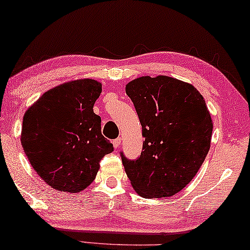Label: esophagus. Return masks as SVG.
<instances>
[{"instance_id":"obj_1","label":"esophagus","mask_w":250,"mask_h":250,"mask_svg":"<svg viewBox=\"0 0 250 250\" xmlns=\"http://www.w3.org/2000/svg\"><path fill=\"white\" fill-rule=\"evenodd\" d=\"M120 145H121V138H118V139L113 140V146L115 149H118L119 147H120Z\"/></svg>"}]
</instances>
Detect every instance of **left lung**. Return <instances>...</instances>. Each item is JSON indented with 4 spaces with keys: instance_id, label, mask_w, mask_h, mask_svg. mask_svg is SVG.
I'll return each mask as SVG.
<instances>
[{
    "instance_id": "obj_1",
    "label": "left lung",
    "mask_w": 250,
    "mask_h": 250,
    "mask_svg": "<svg viewBox=\"0 0 250 250\" xmlns=\"http://www.w3.org/2000/svg\"><path fill=\"white\" fill-rule=\"evenodd\" d=\"M145 138L135 161L122 155L125 170L138 195L169 197L199 172L211 146L212 124L206 100L186 82L158 75L125 85Z\"/></svg>"
}]
</instances>
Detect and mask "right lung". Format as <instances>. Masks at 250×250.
Returning <instances> with one entry per match:
<instances>
[{
    "instance_id": "right-lung-1",
    "label": "right lung",
    "mask_w": 250,
    "mask_h": 250,
    "mask_svg": "<svg viewBox=\"0 0 250 250\" xmlns=\"http://www.w3.org/2000/svg\"><path fill=\"white\" fill-rule=\"evenodd\" d=\"M101 92L102 84L91 78L66 82L25 111L22 147L37 174L57 191H83L94 181L103 156L113 151L93 111Z\"/></svg>"
}]
</instances>
